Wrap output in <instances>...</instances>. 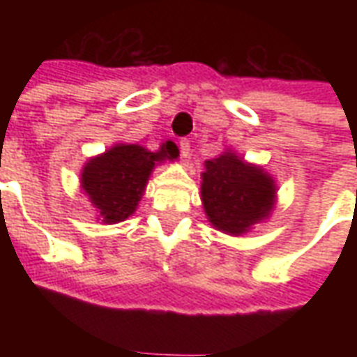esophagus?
Returning a JSON list of instances; mask_svg holds the SVG:
<instances>
[{
    "instance_id": "obj_1",
    "label": "esophagus",
    "mask_w": 357,
    "mask_h": 357,
    "mask_svg": "<svg viewBox=\"0 0 357 357\" xmlns=\"http://www.w3.org/2000/svg\"><path fill=\"white\" fill-rule=\"evenodd\" d=\"M179 151H181V156L187 160L189 155H191V143H189V139L179 141Z\"/></svg>"
}]
</instances>
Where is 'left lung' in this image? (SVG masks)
Listing matches in <instances>:
<instances>
[{
	"mask_svg": "<svg viewBox=\"0 0 357 357\" xmlns=\"http://www.w3.org/2000/svg\"><path fill=\"white\" fill-rule=\"evenodd\" d=\"M201 199L210 225L241 237L271 216L277 202V183L258 164L247 162L231 149L204 162Z\"/></svg>",
	"mask_w": 357,
	"mask_h": 357,
	"instance_id": "left-lung-1",
	"label": "left lung"
}]
</instances>
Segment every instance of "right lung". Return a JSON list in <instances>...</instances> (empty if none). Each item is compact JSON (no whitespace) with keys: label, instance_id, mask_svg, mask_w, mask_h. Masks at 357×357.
I'll return each mask as SVG.
<instances>
[{"label":"right lung","instance_id":"right-lung-1","mask_svg":"<svg viewBox=\"0 0 357 357\" xmlns=\"http://www.w3.org/2000/svg\"><path fill=\"white\" fill-rule=\"evenodd\" d=\"M179 149L174 141L149 151L137 143H116L105 153L91 156L80 174L82 191L88 195L102 224L124 222L139 206L149 178L158 164L178 160Z\"/></svg>","mask_w":357,"mask_h":357}]
</instances>
